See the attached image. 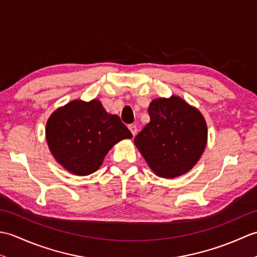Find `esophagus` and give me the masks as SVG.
Listing matches in <instances>:
<instances>
[{"label": "esophagus", "instance_id": "34e87169", "mask_svg": "<svg viewBox=\"0 0 257 257\" xmlns=\"http://www.w3.org/2000/svg\"><path fill=\"white\" fill-rule=\"evenodd\" d=\"M128 128H129V130L130 132H132V134H133V136L135 137L136 136V134H137V127H136V124H129L128 125Z\"/></svg>", "mask_w": 257, "mask_h": 257}]
</instances>
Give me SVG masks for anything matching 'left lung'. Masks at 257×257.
Listing matches in <instances>:
<instances>
[{
    "label": "left lung",
    "instance_id": "obj_1",
    "mask_svg": "<svg viewBox=\"0 0 257 257\" xmlns=\"http://www.w3.org/2000/svg\"><path fill=\"white\" fill-rule=\"evenodd\" d=\"M150 122L135 145L158 177L173 179L199 161L207 141V127L198 109L178 96L157 98L148 108Z\"/></svg>",
    "mask_w": 257,
    "mask_h": 257
}]
</instances>
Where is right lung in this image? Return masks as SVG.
<instances>
[{
    "mask_svg": "<svg viewBox=\"0 0 257 257\" xmlns=\"http://www.w3.org/2000/svg\"><path fill=\"white\" fill-rule=\"evenodd\" d=\"M133 134L98 99L73 100L56 109L46 123L48 148L56 161L76 176L98 170L108 151Z\"/></svg>",
    "mask_w": 257,
    "mask_h": 257,
    "instance_id": "right-lung-1",
    "label": "right lung"
}]
</instances>
